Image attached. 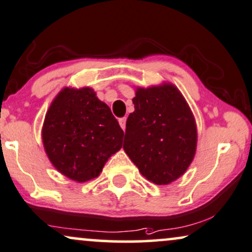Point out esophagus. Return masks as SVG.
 I'll use <instances>...</instances> for the list:
<instances>
[{"mask_svg":"<svg viewBox=\"0 0 252 252\" xmlns=\"http://www.w3.org/2000/svg\"><path fill=\"white\" fill-rule=\"evenodd\" d=\"M119 125L124 130H125L126 129V118H120L119 119Z\"/></svg>","mask_w":252,"mask_h":252,"instance_id":"1","label":"esophagus"}]
</instances>
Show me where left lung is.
Instances as JSON below:
<instances>
[{
	"mask_svg": "<svg viewBox=\"0 0 252 252\" xmlns=\"http://www.w3.org/2000/svg\"><path fill=\"white\" fill-rule=\"evenodd\" d=\"M135 110L126 122L124 150L143 177L168 185L185 174L197 150L193 113L178 88H135Z\"/></svg>",
	"mask_w": 252,
	"mask_h": 252,
	"instance_id": "left-lung-1",
	"label": "left lung"
}]
</instances>
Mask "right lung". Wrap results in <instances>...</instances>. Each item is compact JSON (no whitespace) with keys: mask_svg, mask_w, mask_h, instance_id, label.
<instances>
[{"mask_svg":"<svg viewBox=\"0 0 252 252\" xmlns=\"http://www.w3.org/2000/svg\"><path fill=\"white\" fill-rule=\"evenodd\" d=\"M124 130L93 88L61 89L48 107L41 129L44 149L60 174L77 183L99 176L123 146Z\"/></svg>","mask_w":252,"mask_h":252,"instance_id":"1","label":"right lung"}]
</instances>
